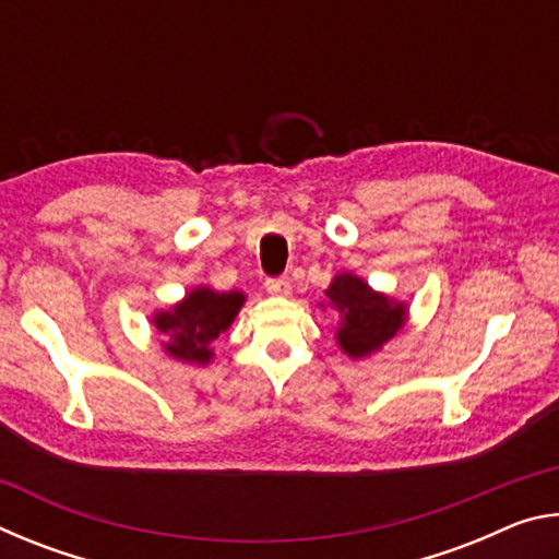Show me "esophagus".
I'll return each mask as SVG.
<instances>
[{
    "label": "esophagus",
    "mask_w": 559,
    "mask_h": 559,
    "mask_svg": "<svg viewBox=\"0 0 559 559\" xmlns=\"http://www.w3.org/2000/svg\"><path fill=\"white\" fill-rule=\"evenodd\" d=\"M266 290L271 293V296H290L293 293V283L290 278H269L266 281Z\"/></svg>",
    "instance_id": "esophagus-1"
}]
</instances>
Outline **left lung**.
Returning <instances> with one entry per match:
<instances>
[{"instance_id": "left-lung-1", "label": "left lung", "mask_w": 559, "mask_h": 559, "mask_svg": "<svg viewBox=\"0 0 559 559\" xmlns=\"http://www.w3.org/2000/svg\"><path fill=\"white\" fill-rule=\"evenodd\" d=\"M335 310V343L347 357H370L400 335L409 320L406 300H396L382 290H374L355 273H337L325 288V302L320 308Z\"/></svg>"}]
</instances>
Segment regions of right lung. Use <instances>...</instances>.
Returning <instances> with one entry per match:
<instances>
[{
	"mask_svg": "<svg viewBox=\"0 0 559 559\" xmlns=\"http://www.w3.org/2000/svg\"><path fill=\"white\" fill-rule=\"evenodd\" d=\"M246 302L243 290L197 286L167 310H155L153 325L163 335V349L177 362L206 367L214 359L212 343L231 328Z\"/></svg>",
	"mask_w": 559,
	"mask_h": 559,
	"instance_id": "right-lung-1",
	"label": "right lung"
}]
</instances>
